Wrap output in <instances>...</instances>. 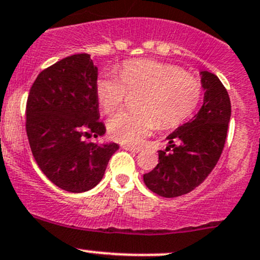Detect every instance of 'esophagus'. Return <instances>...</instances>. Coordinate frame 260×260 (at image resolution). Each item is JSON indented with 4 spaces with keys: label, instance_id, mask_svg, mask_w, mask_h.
<instances>
[{
    "label": "esophagus",
    "instance_id": "1",
    "mask_svg": "<svg viewBox=\"0 0 260 260\" xmlns=\"http://www.w3.org/2000/svg\"><path fill=\"white\" fill-rule=\"evenodd\" d=\"M122 148L125 150H129V152H133V153H139L142 150V148H138V147H132V145H128V144H123L122 145Z\"/></svg>",
    "mask_w": 260,
    "mask_h": 260
}]
</instances>
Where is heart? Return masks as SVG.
Here are the masks:
<instances>
[{
    "label": "heart",
    "mask_w": 260,
    "mask_h": 260,
    "mask_svg": "<svg viewBox=\"0 0 260 260\" xmlns=\"http://www.w3.org/2000/svg\"><path fill=\"white\" fill-rule=\"evenodd\" d=\"M127 92H141L138 110L121 111L107 122L116 141L137 144L158 124L176 127L192 115L201 99L199 79L182 73L179 67L154 60H128L122 65L121 78L102 75L96 82V95L104 112L112 113L124 101Z\"/></svg>",
    "instance_id": "heart-1"
}]
</instances>
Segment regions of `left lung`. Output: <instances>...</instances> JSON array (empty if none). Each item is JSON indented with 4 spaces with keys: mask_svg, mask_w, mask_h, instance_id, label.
I'll return each mask as SVG.
<instances>
[{
    "mask_svg": "<svg viewBox=\"0 0 260 260\" xmlns=\"http://www.w3.org/2000/svg\"><path fill=\"white\" fill-rule=\"evenodd\" d=\"M204 104L189 122L167 137L169 145L159 150V162L144 174V184L162 198H178L204 182L217 164L231 118L226 87L210 71H200ZM172 149L170 153L168 150Z\"/></svg>",
    "mask_w": 260,
    "mask_h": 260,
    "instance_id": "1",
    "label": "left lung"
}]
</instances>
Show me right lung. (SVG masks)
<instances>
[{"label": "right lung", "mask_w": 260, "mask_h": 260, "mask_svg": "<svg viewBox=\"0 0 260 260\" xmlns=\"http://www.w3.org/2000/svg\"><path fill=\"white\" fill-rule=\"evenodd\" d=\"M96 82L90 55L75 54L43 70L28 95L25 129L34 159L54 185L69 192L95 187L119 148L85 141L106 132Z\"/></svg>", "instance_id": "obj_1"}]
</instances>
